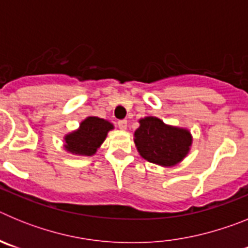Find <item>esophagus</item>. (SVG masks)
I'll return each mask as SVG.
<instances>
[{
  "label": "esophagus",
  "instance_id": "1",
  "mask_svg": "<svg viewBox=\"0 0 248 248\" xmlns=\"http://www.w3.org/2000/svg\"><path fill=\"white\" fill-rule=\"evenodd\" d=\"M126 124H128V122H126L125 119H123V120H119L118 122V126H119L122 130H124V129H126Z\"/></svg>",
  "mask_w": 248,
  "mask_h": 248
}]
</instances>
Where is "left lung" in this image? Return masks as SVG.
<instances>
[{
  "label": "left lung",
  "instance_id": "obj_1",
  "mask_svg": "<svg viewBox=\"0 0 248 248\" xmlns=\"http://www.w3.org/2000/svg\"><path fill=\"white\" fill-rule=\"evenodd\" d=\"M139 123L134 141L144 159L161 166H174L187 155L192 143L189 130L166 125L155 117H146Z\"/></svg>",
  "mask_w": 248,
  "mask_h": 248
}]
</instances>
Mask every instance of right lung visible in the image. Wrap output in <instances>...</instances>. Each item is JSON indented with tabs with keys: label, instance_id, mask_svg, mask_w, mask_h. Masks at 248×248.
Returning a JSON list of instances; mask_svg holds the SVG:
<instances>
[{
	"label": "right lung",
	"instance_id": "right-lung-1",
	"mask_svg": "<svg viewBox=\"0 0 248 248\" xmlns=\"http://www.w3.org/2000/svg\"><path fill=\"white\" fill-rule=\"evenodd\" d=\"M114 126L108 120L97 117H88L80 123L78 130L65 135V145L69 153L83 156L95 154L97 149L107 138L108 131Z\"/></svg>",
	"mask_w": 248,
	"mask_h": 248
}]
</instances>
